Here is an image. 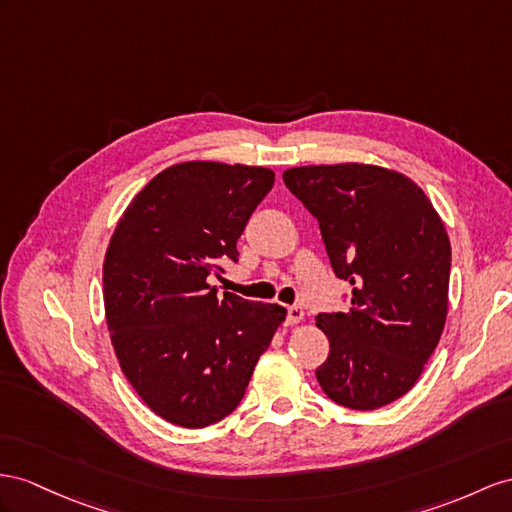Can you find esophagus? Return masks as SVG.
I'll return each mask as SVG.
<instances>
[{"label":"esophagus","mask_w":512,"mask_h":512,"mask_svg":"<svg viewBox=\"0 0 512 512\" xmlns=\"http://www.w3.org/2000/svg\"><path fill=\"white\" fill-rule=\"evenodd\" d=\"M303 316H305V311L300 305L287 307V324H298L300 320H303Z\"/></svg>","instance_id":"1"}]
</instances>
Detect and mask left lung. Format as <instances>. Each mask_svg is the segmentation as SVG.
Wrapping results in <instances>:
<instances>
[{"label":"left lung","mask_w":512,"mask_h":512,"mask_svg":"<svg viewBox=\"0 0 512 512\" xmlns=\"http://www.w3.org/2000/svg\"><path fill=\"white\" fill-rule=\"evenodd\" d=\"M285 186L316 216L352 307L320 313L331 352L316 370L333 402L374 411L402 398L435 352L448 316L450 238L424 190L372 164L298 166Z\"/></svg>","instance_id":"obj_1"}]
</instances>
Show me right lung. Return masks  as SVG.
I'll use <instances>...</instances> for the list:
<instances>
[{"label": "right lung", "instance_id": "add662e5", "mask_svg": "<svg viewBox=\"0 0 512 512\" xmlns=\"http://www.w3.org/2000/svg\"><path fill=\"white\" fill-rule=\"evenodd\" d=\"M274 186L270 168L181 162L144 186L103 261V305L116 359L149 409L205 428L244 398L287 311L216 296L222 261Z\"/></svg>", "mask_w": 512, "mask_h": 512}]
</instances>
